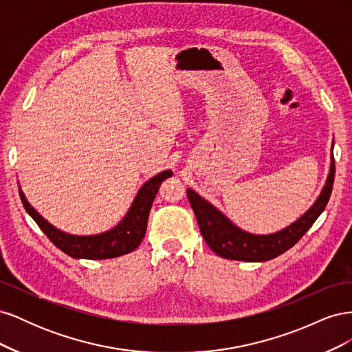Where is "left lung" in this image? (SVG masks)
Listing matches in <instances>:
<instances>
[{
  "instance_id": "8db88e82",
  "label": "left lung",
  "mask_w": 352,
  "mask_h": 352,
  "mask_svg": "<svg viewBox=\"0 0 352 352\" xmlns=\"http://www.w3.org/2000/svg\"><path fill=\"white\" fill-rule=\"evenodd\" d=\"M333 180L335 162L332 160L326 185L314 206L291 226L278 233H272V235H251V233L243 232L192 189H186V195L195 212L202 238L206 239L212 252L228 260L267 261L292 248L313 226V223L327 206L330 194H332Z\"/></svg>"
}]
</instances>
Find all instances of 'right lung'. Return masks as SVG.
I'll use <instances>...</instances> for the list:
<instances>
[{"instance_id":"add662e5","label":"right lung","mask_w":352,"mask_h":352,"mask_svg":"<svg viewBox=\"0 0 352 352\" xmlns=\"http://www.w3.org/2000/svg\"><path fill=\"white\" fill-rule=\"evenodd\" d=\"M173 173L170 170L155 175L141 188L138 192L133 204L126 217L110 232L101 233L95 236H73L51 226L47 220L42 219L38 212L30 207L23 192L20 190V199L23 202L25 210L29 216L36 221L41 230L45 233L47 238L56 245L58 250L66 252L73 258H89V260H105L114 258L119 255L132 252L140 247L146 232L148 214L153 206L160 184Z\"/></svg>"}]
</instances>
